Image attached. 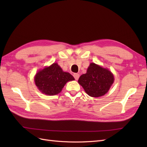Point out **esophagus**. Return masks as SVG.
<instances>
[{"label":"esophagus","instance_id":"esophagus-1","mask_svg":"<svg viewBox=\"0 0 147 147\" xmlns=\"http://www.w3.org/2000/svg\"><path fill=\"white\" fill-rule=\"evenodd\" d=\"M79 77H80V75L78 74H74V77L75 78V80H78L79 78Z\"/></svg>","mask_w":147,"mask_h":147}]
</instances>
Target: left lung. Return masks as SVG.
I'll use <instances>...</instances> for the list:
<instances>
[{
    "label": "left lung",
    "instance_id": "obj_1",
    "mask_svg": "<svg viewBox=\"0 0 147 147\" xmlns=\"http://www.w3.org/2000/svg\"><path fill=\"white\" fill-rule=\"evenodd\" d=\"M113 81V75L110 71L91 63L86 73L79 78L78 83L89 96L97 97L107 92Z\"/></svg>",
    "mask_w": 147,
    "mask_h": 147
}]
</instances>
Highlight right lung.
<instances>
[{"label":"right lung","instance_id":"add662e5","mask_svg":"<svg viewBox=\"0 0 147 147\" xmlns=\"http://www.w3.org/2000/svg\"><path fill=\"white\" fill-rule=\"evenodd\" d=\"M34 80L40 91L51 96L58 94L67 82L75 79L69 73L63 72L57 63H54L39 71Z\"/></svg>","mask_w":147,"mask_h":147}]
</instances>
